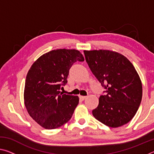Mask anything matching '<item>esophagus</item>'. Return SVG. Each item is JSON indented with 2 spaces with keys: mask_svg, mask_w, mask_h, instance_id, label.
Wrapping results in <instances>:
<instances>
[{
  "mask_svg": "<svg viewBox=\"0 0 154 154\" xmlns=\"http://www.w3.org/2000/svg\"><path fill=\"white\" fill-rule=\"evenodd\" d=\"M85 98H86V96H81V95L79 96V98H80L82 100H84V99H85Z\"/></svg>",
  "mask_w": 154,
  "mask_h": 154,
  "instance_id": "1",
  "label": "esophagus"
}]
</instances>
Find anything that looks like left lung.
Masks as SVG:
<instances>
[{
  "instance_id": "left-lung-1",
  "label": "left lung",
  "mask_w": 154,
  "mask_h": 154,
  "mask_svg": "<svg viewBox=\"0 0 154 154\" xmlns=\"http://www.w3.org/2000/svg\"><path fill=\"white\" fill-rule=\"evenodd\" d=\"M85 60L106 94L99 98L94 117L106 126L120 127L134 118L142 99L141 80L133 64L118 52L84 50Z\"/></svg>"
}]
</instances>
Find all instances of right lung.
Wrapping results in <instances>:
<instances>
[{
	"label": "right lung",
	"mask_w": 154,
	"mask_h": 154,
	"mask_svg": "<svg viewBox=\"0 0 154 154\" xmlns=\"http://www.w3.org/2000/svg\"><path fill=\"white\" fill-rule=\"evenodd\" d=\"M77 61H84L79 51L54 49L40 56L28 72L24 105L31 118L44 128L55 129L66 124L79 103L77 96L63 94L60 91Z\"/></svg>",
	"instance_id": "right-lung-1"
}]
</instances>
